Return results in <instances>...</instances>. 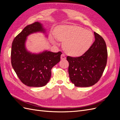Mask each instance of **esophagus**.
Returning <instances> with one entry per match:
<instances>
[{
	"mask_svg": "<svg viewBox=\"0 0 120 120\" xmlns=\"http://www.w3.org/2000/svg\"><path fill=\"white\" fill-rule=\"evenodd\" d=\"M60 58H61V60H64V59H66V56H65L64 54V53H63V54H61Z\"/></svg>",
	"mask_w": 120,
	"mask_h": 120,
	"instance_id": "1",
	"label": "esophagus"
}]
</instances>
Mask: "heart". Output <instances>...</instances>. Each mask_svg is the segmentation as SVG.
<instances>
[{
  "label": "heart",
  "instance_id": "b5f03b06",
  "mask_svg": "<svg viewBox=\"0 0 120 120\" xmlns=\"http://www.w3.org/2000/svg\"><path fill=\"white\" fill-rule=\"evenodd\" d=\"M54 33L58 41L64 42L65 52L72 56H79L86 52L92 45L94 38L91 31L75 25L59 26ZM51 39L56 43L54 38L51 37Z\"/></svg>",
  "mask_w": 120,
  "mask_h": 120
}]
</instances>
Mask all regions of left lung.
<instances>
[{
  "label": "left lung",
  "instance_id": "1",
  "mask_svg": "<svg viewBox=\"0 0 120 120\" xmlns=\"http://www.w3.org/2000/svg\"><path fill=\"white\" fill-rule=\"evenodd\" d=\"M95 41L89 49L79 57L68 56V74L76 86H92L100 80L106 68L108 52L103 38L94 32Z\"/></svg>",
  "mask_w": 120,
  "mask_h": 120
}]
</instances>
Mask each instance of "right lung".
I'll return each mask as SVG.
<instances>
[{
    "instance_id": "1",
    "label": "right lung",
    "mask_w": 120,
    "mask_h": 120,
    "mask_svg": "<svg viewBox=\"0 0 120 120\" xmlns=\"http://www.w3.org/2000/svg\"><path fill=\"white\" fill-rule=\"evenodd\" d=\"M45 32L42 24L35 22L26 26L14 38L11 51V62L20 81L28 86H45L51 77V70L60 60L61 52L45 51L39 54L28 52L25 47L26 37L31 34Z\"/></svg>"
}]
</instances>
